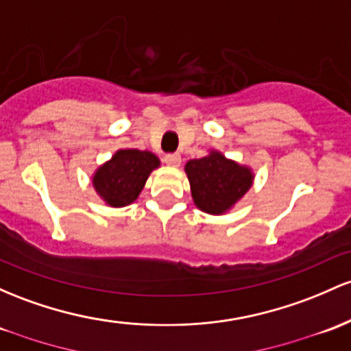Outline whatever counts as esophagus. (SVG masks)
<instances>
[{
	"label": "esophagus",
	"instance_id": "obj_1",
	"mask_svg": "<svg viewBox=\"0 0 351 351\" xmlns=\"http://www.w3.org/2000/svg\"><path fill=\"white\" fill-rule=\"evenodd\" d=\"M163 161L168 165V167H180V163H182V156H180L178 153H168V155H165Z\"/></svg>",
	"mask_w": 351,
	"mask_h": 351
}]
</instances>
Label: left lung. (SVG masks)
<instances>
[{
  "mask_svg": "<svg viewBox=\"0 0 351 351\" xmlns=\"http://www.w3.org/2000/svg\"><path fill=\"white\" fill-rule=\"evenodd\" d=\"M191 196L198 210L208 215H223L243 198L252 188V168L211 149L206 156L184 165Z\"/></svg>",
  "mask_w": 351,
  "mask_h": 351,
  "instance_id": "1",
  "label": "left lung"
}]
</instances>
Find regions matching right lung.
Masks as SVG:
<instances>
[{
	"mask_svg": "<svg viewBox=\"0 0 351 351\" xmlns=\"http://www.w3.org/2000/svg\"><path fill=\"white\" fill-rule=\"evenodd\" d=\"M160 167V158L152 152L126 148L118 149L111 160L93 173V188L108 206L132 205L143 190L153 169Z\"/></svg>",
	"mask_w": 351,
	"mask_h": 351,
	"instance_id": "1",
	"label": "right lung"
}]
</instances>
